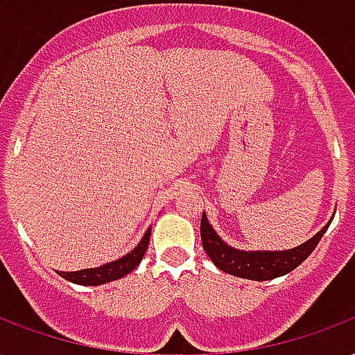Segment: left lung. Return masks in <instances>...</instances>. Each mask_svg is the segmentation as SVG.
Masks as SVG:
<instances>
[{
	"label": "left lung",
	"instance_id": "1",
	"mask_svg": "<svg viewBox=\"0 0 355 355\" xmlns=\"http://www.w3.org/2000/svg\"><path fill=\"white\" fill-rule=\"evenodd\" d=\"M329 222L326 226L313 235L309 241H306L300 246H295L291 250H239L230 246L222 241V237L209 224L207 215L203 211L202 224H200V235H202V244L205 254L211 257L222 272L232 274V276L244 277V279H254V282H266L274 277L285 276L296 266L302 265L304 261L311 255L318 241L328 230Z\"/></svg>",
	"mask_w": 355,
	"mask_h": 355
}]
</instances>
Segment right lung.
I'll return each mask as SVG.
<instances>
[{
    "instance_id": "add662e5",
    "label": "right lung",
    "mask_w": 355,
    "mask_h": 355,
    "mask_svg": "<svg viewBox=\"0 0 355 355\" xmlns=\"http://www.w3.org/2000/svg\"><path fill=\"white\" fill-rule=\"evenodd\" d=\"M150 235H152V227H148L144 237L140 239V243L129 254L122 255L116 261L96 266V268H83V270L78 272H59V276H62L68 282L78 283V285H103V283L116 282V279L128 276L129 272L139 266V263L142 261L144 254H146Z\"/></svg>"
}]
</instances>
